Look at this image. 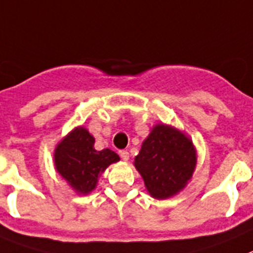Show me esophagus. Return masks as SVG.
I'll return each mask as SVG.
<instances>
[{
  "mask_svg": "<svg viewBox=\"0 0 253 253\" xmlns=\"http://www.w3.org/2000/svg\"><path fill=\"white\" fill-rule=\"evenodd\" d=\"M120 155H121V158H122V160H125V162H127V160L129 159V154L127 150H121Z\"/></svg>",
  "mask_w": 253,
  "mask_h": 253,
  "instance_id": "esophagus-1",
  "label": "esophagus"
}]
</instances>
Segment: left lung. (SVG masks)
<instances>
[{
  "label": "left lung",
  "mask_w": 253,
  "mask_h": 253,
  "mask_svg": "<svg viewBox=\"0 0 253 253\" xmlns=\"http://www.w3.org/2000/svg\"><path fill=\"white\" fill-rule=\"evenodd\" d=\"M197 155L192 141L169 125H155L144 140L136 169L154 199L164 200L183 190L196 168Z\"/></svg>",
  "instance_id": "1"
}]
</instances>
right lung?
<instances>
[{
	"instance_id": "1",
	"label": "right lung",
	"mask_w": 253,
	"mask_h": 253,
	"mask_svg": "<svg viewBox=\"0 0 253 253\" xmlns=\"http://www.w3.org/2000/svg\"><path fill=\"white\" fill-rule=\"evenodd\" d=\"M94 137L83 126L65 136L54 149V167L78 193L87 195L96 187L98 178L112 163L120 160L111 149H94Z\"/></svg>"
}]
</instances>
